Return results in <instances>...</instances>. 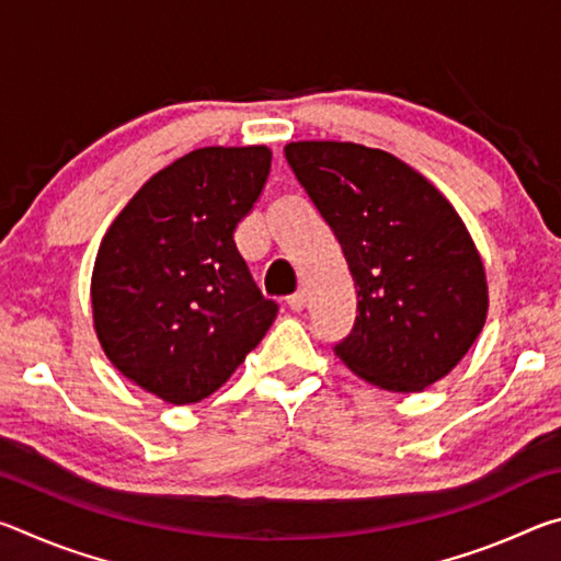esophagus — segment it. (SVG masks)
<instances>
[{
	"label": "esophagus",
	"mask_w": 561,
	"mask_h": 561,
	"mask_svg": "<svg viewBox=\"0 0 561 561\" xmlns=\"http://www.w3.org/2000/svg\"><path fill=\"white\" fill-rule=\"evenodd\" d=\"M287 307L291 311H301L304 307H307V294H304V291L291 294V297H287Z\"/></svg>",
	"instance_id": "34e87169"
}]
</instances>
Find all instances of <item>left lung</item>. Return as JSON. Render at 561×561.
<instances>
[{
  "label": "left lung",
  "mask_w": 561,
  "mask_h": 561,
  "mask_svg": "<svg viewBox=\"0 0 561 561\" xmlns=\"http://www.w3.org/2000/svg\"><path fill=\"white\" fill-rule=\"evenodd\" d=\"M284 156L354 277L356 321L334 354L393 393L448 376L488 317L485 267L455 207L386 150L299 140Z\"/></svg>",
  "instance_id": "left-lung-1"
}]
</instances>
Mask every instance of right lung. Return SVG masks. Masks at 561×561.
<instances>
[{
    "mask_svg": "<svg viewBox=\"0 0 561 561\" xmlns=\"http://www.w3.org/2000/svg\"><path fill=\"white\" fill-rule=\"evenodd\" d=\"M270 168L267 146L197 148L150 178L99 247L93 329L111 364L165 403L215 393L277 317L234 244Z\"/></svg>",
    "mask_w": 561,
    "mask_h": 561,
    "instance_id": "right-lung-1",
    "label": "right lung"
}]
</instances>
